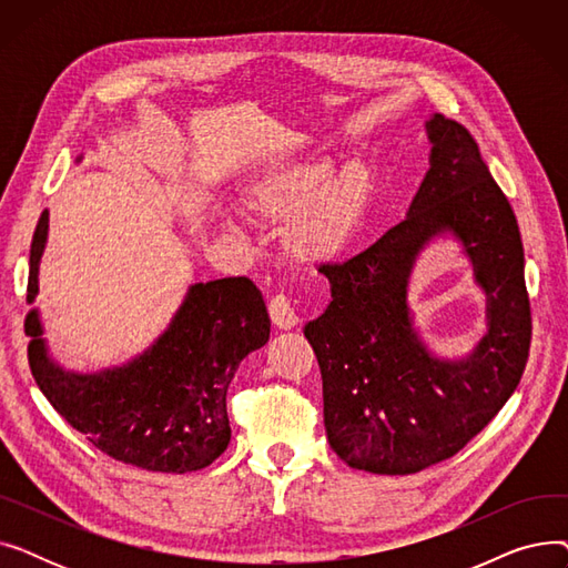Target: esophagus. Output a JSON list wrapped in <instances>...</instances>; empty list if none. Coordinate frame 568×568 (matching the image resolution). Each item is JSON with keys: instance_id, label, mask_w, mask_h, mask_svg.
Here are the masks:
<instances>
[{"instance_id": "obj_1", "label": "esophagus", "mask_w": 568, "mask_h": 568, "mask_svg": "<svg viewBox=\"0 0 568 568\" xmlns=\"http://www.w3.org/2000/svg\"><path fill=\"white\" fill-rule=\"evenodd\" d=\"M268 315H272V322L278 326V329H294L300 324V315H296L294 306L285 294H276L272 302H268Z\"/></svg>"}]
</instances>
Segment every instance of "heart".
I'll list each match as a JSON object with an SVG mask.
<instances>
[{"mask_svg": "<svg viewBox=\"0 0 568 568\" xmlns=\"http://www.w3.org/2000/svg\"><path fill=\"white\" fill-rule=\"evenodd\" d=\"M377 193V174L364 161L336 172L326 156L276 159L244 176L236 204L257 223H283V248L300 264L338 260L359 236Z\"/></svg>", "mask_w": 568, "mask_h": 568, "instance_id": "1", "label": "heart"}]
</instances>
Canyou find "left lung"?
<instances>
[{
    "label": "left lung",
    "mask_w": 568,
    "mask_h": 568,
    "mask_svg": "<svg viewBox=\"0 0 568 568\" xmlns=\"http://www.w3.org/2000/svg\"><path fill=\"white\" fill-rule=\"evenodd\" d=\"M430 168L407 219L343 264H322L332 302L306 324L322 373L324 428L354 469L414 474L456 456L511 398L523 377L531 313L514 209L471 133L442 114L426 122ZM454 233L487 292L489 329L465 361H439L410 324L415 255Z\"/></svg>",
    "instance_id": "obj_1"
}]
</instances>
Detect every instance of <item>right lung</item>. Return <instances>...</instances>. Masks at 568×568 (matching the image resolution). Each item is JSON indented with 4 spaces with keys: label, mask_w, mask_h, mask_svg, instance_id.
<instances>
[{
    "label": "right lung",
    "mask_w": 568,
    "mask_h": 568,
    "mask_svg": "<svg viewBox=\"0 0 568 568\" xmlns=\"http://www.w3.org/2000/svg\"><path fill=\"white\" fill-rule=\"evenodd\" d=\"M45 239L48 212L29 251L27 304L37 300ZM268 329L262 292L246 276L195 283L152 347L82 375L52 359L39 311L24 317L29 368L50 405L110 458L165 474L202 469L227 449V386Z\"/></svg>",
    "instance_id": "right-lung-1"
}]
</instances>
